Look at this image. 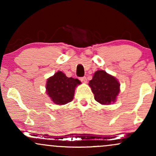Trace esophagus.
Listing matches in <instances>:
<instances>
[{"mask_svg":"<svg viewBox=\"0 0 156 156\" xmlns=\"http://www.w3.org/2000/svg\"><path fill=\"white\" fill-rule=\"evenodd\" d=\"M80 81L83 82V83H87V79L86 77H81V78H80Z\"/></svg>","mask_w":156,"mask_h":156,"instance_id":"1","label":"esophagus"}]
</instances>
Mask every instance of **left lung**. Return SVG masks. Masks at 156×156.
<instances>
[{"label":"left lung","instance_id":"1","mask_svg":"<svg viewBox=\"0 0 156 156\" xmlns=\"http://www.w3.org/2000/svg\"><path fill=\"white\" fill-rule=\"evenodd\" d=\"M89 85L94 94V100L101 104L108 105L115 102L120 84L115 77L104 70H98L94 73Z\"/></svg>","mask_w":156,"mask_h":156}]
</instances>
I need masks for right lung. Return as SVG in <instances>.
Here are the masks:
<instances>
[{
	"mask_svg": "<svg viewBox=\"0 0 156 156\" xmlns=\"http://www.w3.org/2000/svg\"><path fill=\"white\" fill-rule=\"evenodd\" d=\"M80 83L77 78H68L58 71L48 79L46 92L55 104L64 105L73 101L75 89Z\"/></svg>",
	"mask_w": 156,
	"mask_h": 156,
	"instance_id": "1",
	"label": "right lung"
}]
</instances>
